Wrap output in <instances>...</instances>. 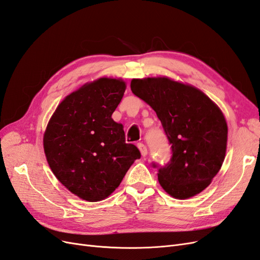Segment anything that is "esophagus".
<instances>
[{"instance_id":"1","label":"esophagus","mask_w":260,"mask_h":260,"mask_svg":"<svg viewBox=\"0 0 260 260\" xmlns=\"http://www.w3.org/2000/svg\"><path fill=\"white\" fill-rule=\"evenodd\" d=\"M138 147H139V149H140L141 155H142L143 157H145V156L147 155V148H146V146H145L143 143H139V144H138Z\"/></svg>"}]
</instances>
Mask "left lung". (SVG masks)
Returning <instances> with one entry per match:
<instances>
[{"instance_id": "obj_1", "label": "left lung", "mask_w": 260, "mask_h": 260, "mask_svg": "<svg viewBox=\"0 0 260 260\" xmlns=\"http://www.w3.org/2000/svg\"><path fill=\"white\" fill-rule=\"evenodd\" d=\"M132 93L156 112L171 158L158 181L172 198L190 199L210 184L224 160L228 125L220 108L201 90L166 77L132 79Z\"/></svg>"}]
</instances>
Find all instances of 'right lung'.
I'll return each mask as SVG.
<instances>
[{
	"label": "right lung",
	"mask_w": 260,
	"mask_h": 260,
	"mask_svg": "<svg viewBox=\"0 0 260 260\" xmlns=\"http://www.w3.org/2000/svg\"><path fill=\"white\" fill-rule=\"evenodd\" d=\"M124 90L121 79L86 83L64 99L46 127L43 146L50 168L84 201L108 198L141 157L136 145L125 143L122 124L112 118Z\"/></svg>",
	"instance_id": "right-lung-1"
}]
</instances>
